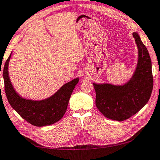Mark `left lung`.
Here are the masks:
<instances>
[{"instance_id": "left-lung-1", "label": "left lung", "mask_w": 160, "mask_h": 160, "mask_svg": "<svg viewBox=\"0 0 160 160\" xmlns=\"http://www.w3.org/2000/svg\"><path fill=\"white\" fill-rule=\"evenodd\" d=\"M138 48V63L133 76L122 86L94 83L96 106L108 119L122 122L144 107L153 88L152 61L148 50L137 33L132 34Z\"/></svg>"}]
</instances>
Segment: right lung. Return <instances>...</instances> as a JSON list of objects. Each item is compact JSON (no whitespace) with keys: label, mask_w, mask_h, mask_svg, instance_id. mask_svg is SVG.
<instances>
[{"label":"right lung","mask_w":160,"mask_h":160,"mask_svg":"<svg viewBox=\"0 0 160 160\" xmlns=\"http://www.w3.org/2000/svg\"><path fill=\"white\" fill-rule=\"evenodd\" d=\"M11 54L3 67L5 92L9 104L20 116L36 127L48 126L54 124L63 117L67 109L68 101L78 78L65 83L58 92L48 99L41 101L26 99L17 94L8 76V63Z\"/></svg>","instance_id":"right-lung-1"}]
</instances>
